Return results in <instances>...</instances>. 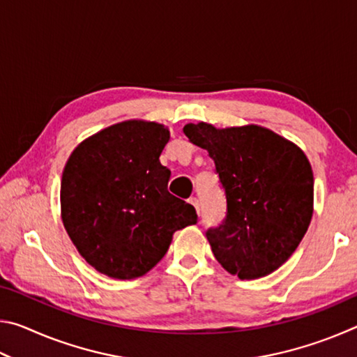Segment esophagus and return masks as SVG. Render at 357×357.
Listing matches in <instances>:
<instances>
[{"label":"esophagus","mask_w":357,"mask_h":357,"mask_svg":"<svg viewBox=\"0 0 357 357\" xmlns=\"http://www.w3.org/2000/svg\"><path fill=\"white\" fill-rule=\"evenodd\" d=\"M189 202L193 204V208L197 209V213L200 214V202H198V198H197V197H190Z\"/></svg>","instance_id":"obj_1"}]
</instances>
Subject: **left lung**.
Masks as SVG:
<instances>
[{"label": "left lung", "mask_w": 357, "mask_h": 357, "mask_svg": "<svg viewBox=\"0 0 357 357\" xmlns=\"http://www.w3.org/2000/svg\"><path fill=\"white\" fill-rule=\"evenodd\" d=\"M208 151L227 198V214L206 238L217 261L239 279H258L298 249L313 214V173L305 154L259 126L215 129L185 124Z\"/></svg>", "instance_id": "1"}]
</instances>
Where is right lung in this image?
<instances>
[{
  "label": "right lung",
  "mask_w": 357,
  "mask_h": 357,
  "mask_svg": "<svg viewBox=\"0 0 357 357\" xmlns=\"http://www.w3.org/2000/svg\"><path fill=\"white\" fill-rule=\"evenodd\" d=\"M170 140L162 124L124 121L78 144L64 167L61 215L86 261L113 279H135L165 257L176 229L197 211L168 192L159 157Z\"/></svg>",
  "instance_id": "right-lung-1"
}]
</instances>
